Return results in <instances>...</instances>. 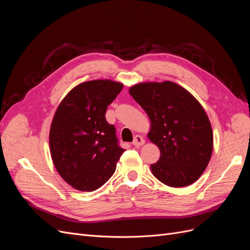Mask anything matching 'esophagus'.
<instances>
[{
  "mask_svg": "<svg viewBox=\"0 0 250 250\" xmlns=\"http://www.w3.org/2000/svg\"><path fill=\"white\" fill-rule=\"evenodd\" d=\"M144 143H145V140H144L141 135H135L134 140L132 142V145L135 147H140L142 145H144Z\"/></svg>",
  "mask_w": 250,
  "mask_h": 250,
  "instance_id": "esophagus-1",
  "label": "esophagus"
}]
</instances>
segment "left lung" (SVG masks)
<instances>
[{
	"instance_id": "left-lung-1",
	"label": "left lung",
	"mask_w": 250,
	"mask_h": 250,
	"mask_svg": "<svg viewBox=\"0 0 250 250\" xmlns=\"http://www.w3.org/2000/svg\"><path fill=\"white\" fill-rule=\"evenodd\" d=\"M129 93L148 115V138L161 150L160 161L151 165L153 175L174 188L195 183L213 152V131L201 104L171 81L139 83Z\"/></svg>"
}]
</instances>
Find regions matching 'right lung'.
I'll return each instance as SVG.
<instances>
[{
  "instance_id": "right-lung-1",
  "label": "right lung",
  "mask_w": 250,
  "mask_h": 250,
  "mask_svg": "<svg viewBox=\"0 0 250 250\" xmlns=\"http://www.w3.org/2000/svg\"><path fill=\"white\" fill-rule=\"evenodd\" d=\"M123 88L111 80L83 82L67 94L53 118L49 143L53 163L65 183L79 191L102 187L116 171L124 149L105 119Z\"/></svg>"
}]
</instances>
